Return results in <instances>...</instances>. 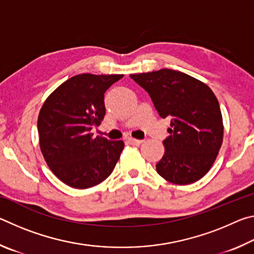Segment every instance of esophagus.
Wrapping results in <instances>:
<instances>
[{"instance_id": "34e87169", "label": "esophagus", "mask_w": 254, "mask_h": 254, "mask_svg": "<svg viewBox=\"0 0 254 254\" xmlns=\"http://www.w3.org/2000/svg\"><path fill=\"white\" fill-rule=\"evenodd\" d=\"M128 142H130L133 145H140L141 143L143 142V141L142 140H137V139H133V137H130V139H128Z\"/></svg>"}]
</instances>
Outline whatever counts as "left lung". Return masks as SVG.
I'll return each mask as SVG.
<instances>
[{
  "mask_svg": "<svg viewBox=\"0 0 254 254\" xmlns=\"http://www.w3.org/2000/svg\"><path fill=\"white\" fill-rule=\"evenodd\" d=\"M130 77L149 93L159 115L171 120L157 173L175 185L203 178L217 157L224 133L220 104L212 89L185 72L167 68Z\"/></svg>",
  "mask_w": 254,
  "mask_h": 254,
  "instance_id": "obj_1",
  "label": "left lung"
}]
</instances>
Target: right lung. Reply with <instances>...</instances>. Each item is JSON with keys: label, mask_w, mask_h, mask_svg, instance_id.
<instances>
[{"label": "right lung", "mask_w": 254, "mask_h": 254, "mask_svg": "<svg viewBox=\"0 0 254 254\" xmlns=\"http://www.w3.org/2000/svg\"><path fill=\"white\" fill-rule=\"evenodd\" d=\"M123 75L80 74L47 97L38 117L39 144L56 177L72 188L96 186L113 171L122 140L93 136L105 117L104 93Z\"/></svg>", "instance_id": "add662e5"}]
</instances>
